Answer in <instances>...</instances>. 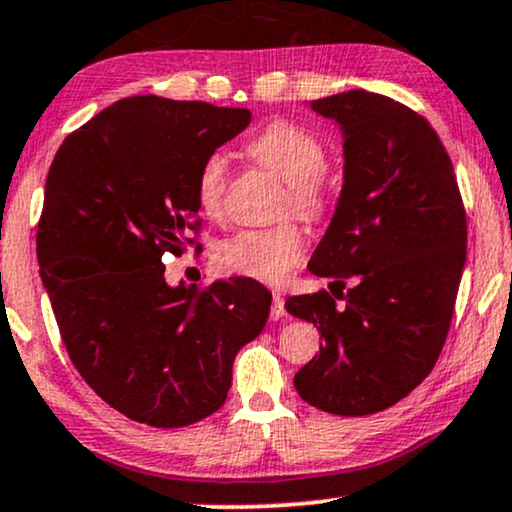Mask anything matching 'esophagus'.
<instances>
[{
  "label": "esophagus",
  "instance_id": "1",
  "mask_svg": "<svg viewBox=\"0 0 512 512\" xmlns=\"http://www.w3.org/2000/svg\"><path fill=\"white\" fill-rule=\"evenodd\" d=\"M286 316V297L281 293H274L271 295V319L278 321Z\"/></svg>",
  "mask_w": 512,
  "mask_h": 512
}]
</instances>
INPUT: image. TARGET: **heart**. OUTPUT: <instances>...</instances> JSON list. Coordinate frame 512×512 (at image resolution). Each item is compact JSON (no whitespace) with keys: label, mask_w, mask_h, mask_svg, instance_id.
Instances as JSON below:
<instances>
[{"label":"heart","mask_w":512,"mask_h":512,"mask_svg":"<svg viewBox=\"0 0 512 512\" xmlns=\"http://www.w3.org/2000/svg\"><path fill=\"white\" fill-rule=\"evenodd\" d=\"M245 155L286 181L281 212L321 219L333 203V179L326 165V144L314 132L295 122L276 120L245 144ZM229 189V167L219 153L203 160L196 174V200L205 217L222 219ZM302 229L281 222L264 229H245L219 243L215 260L219 269L234 276L257 278L264 283H283L304 260Z\"/></svg>","instance_id":"b5f03b06"}]
</instances>
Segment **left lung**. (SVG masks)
<instances>
[{
	"label": "left lung",
	"instance_id": "1",
	"mask_svg": "<svg viewBox=\"0 0 512 512\" xmlns=\"http://www.w3.org/2000/svg\"><path fill=\"white\" fill-rule=\"evenodd\" d=\"M312 108L345 132V184L309 260L312 274L333 278L331 293L286 302L323 340L295 373V390L326 413L371 416L435 368L454 316L468 222L449 153L423 115L364 89Z\"/></svg>",
	"mask_w": 512,
	"mask_h": 512
}]
</instances>
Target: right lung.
Returning <instances> with one entry per match:
<instances>
[{
    "label": "right lung",
    "mask_w": 512,
    "mask_h": 512,
    "mask_svg": "<svg viewBox=\"0 0 512 512\" xmlns=\"http://www.w3.org/2000/svg\"><path fill=\"white\" fill-rule=\"evenodd\" d=\"M248 125L245 108L129 96L68 134L49 167L37 262L61 340L84 383L151 428L212 416L267 323L262 283L170 288L163 264L200 248L198 167Z\"/></svg>",
    "instance_id": "add662e5"
}]
</instances>
